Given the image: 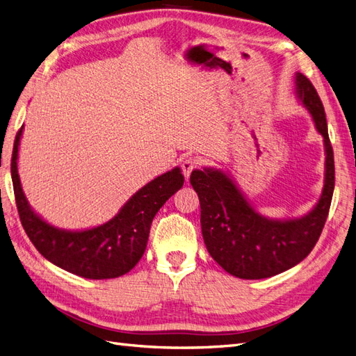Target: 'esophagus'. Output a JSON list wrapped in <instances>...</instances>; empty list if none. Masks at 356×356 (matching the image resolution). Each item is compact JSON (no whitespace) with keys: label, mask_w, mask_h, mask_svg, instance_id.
Masks as SVG:
<instances>
[{"label":"esophagus","mask_w":356,"mask_h":356,"mask_svg":"<svg viewBox=\"0 0 356 356\" xmlns=\"http://www.w3.org/2000/svg\"><path fill=\"white\" fill-rule=\"evenodd\" d=\"M202 161L197 159V157H193V156H188L186 157L184 160L181 161V169H182V174H184V177L188 179L190 178V174L195 169L200 168Z\"/></svg>","instance_id":"esophagus-1"}]
</instances>
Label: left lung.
Masks as SVG:
<instances>
[{"label":"left lung","instance_id":"8db88e82","mask_svg":"<svg viewBox=\"0 0 356 356\" xmlns=\"http://www.w3.org/2000/svg\"><path fill=\"white\" fill-rule=\"evenodd\" d=\"M297 93L325 143V186L306 217L267 220L246 202L221 170H193L190 182L200 202V224L207 250L225 272L241 279H264L294 267L310 254L324 229L334 191V153L324 105L314 84L297 74Z\"/></svg>","mask_w":356,"mask_h":356}]
</instances>
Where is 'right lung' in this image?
I'll use <instances>...</instances> for the list:
<instances>
[{"instance_id": "right-lung-1", "label": "right lung", "mask_w": 356, "mask_h": 356, "mask_svg": "<svg viewBox=\"0 0 356 356\" xmlns=\"http://www.w3.org/2000/svg\"><path fill=\"white\" fill-rule=\"evenodd\" d=\"M22 129L13 145L12 179L20 222L38 252L63 270L88 279H111L132 270L145 252L154 215L184 184L179 168L148 182L108 222L84 232L59 230L29 208L20 187L17 152Z\"/></svg>"}]
</instances>
